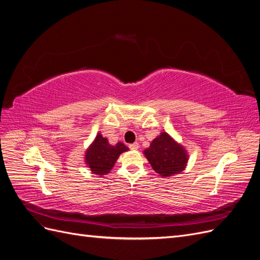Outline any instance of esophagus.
<instances>
[{
	"instance_id": "34e87169",
	"label": "esophagus",
	"mask_w": 260,
	"mask_h": 260,
	"mask_svg": "<svg viewBox=\"0 0 260 260\" xmlns=\"http://www.w3.org/2000/svg\"><path fill=\"white\" fill-rule=\"evenodd\" d=\"M129 148H130V149H138V148H139V144H138V143L129 144Z\"/></svg>"
}]
</instances>
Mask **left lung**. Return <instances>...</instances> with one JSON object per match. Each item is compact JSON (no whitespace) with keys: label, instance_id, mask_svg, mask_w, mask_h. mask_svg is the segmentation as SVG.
Returning a JSON list of instances; mask_svg holds the SVG:
<instances>
[{"label":"left lung","instance_id":"1","mask_svg":"<svg viewBox=\"0 0 260 260\" xmlns=\"http://www.w3.org/2000/svg\"><path fill=\"white\" fill-rule=\"evenodd\" d=\"M144 154L152 168L161 177L180 174L187 162L185 149L176 143L166 132L154 139Z\"/></svg>","mask_w":260,"mask_h":260}]
</instances>
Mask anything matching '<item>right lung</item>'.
Masks as SVG:
<instances>
[{
    "mask_svg": "<svg viewBox=\"0 0 260 260\" xmlns=\"http://www.w3.org/2000/svg\"><path fill=\"white\" fill-rule=\"evenodd\" d=\"M125 151H128V147L123 143L118 142L113 146L108 143L106 138L99 133L85 153V162L93 174L103 176L114 167L118 157Z\"/></svg>",
    "mask_w": 260,
    "mask_h": 260,
    "instance_id": "right-lung-1",
    "label": "right lung"
}]
</instances>
